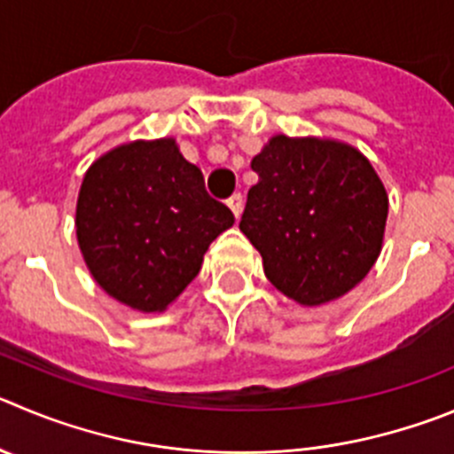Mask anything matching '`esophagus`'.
Segmentation results:
<instances>
[{"mask_svg": "<svg viewBox=\"0 0 454 454\" xmlns=\"http://www.w3.org/2000/svg\"><path fill=\"white\" fill-rule=\"evenodd\" d=\"M228 207H231V213H232V217L235 219H239V215H241V207H244V199H241V194H232L231 199H228Z\"/></svg>", "mask_w": 454, "mask_h": 454, "instance_id": "34e87169", "label": "esophagus"}]
</instances>
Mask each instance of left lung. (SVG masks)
I'll return each mask as SVG.
<instances>
[{
    "instance_id": "8db88e82",
    "label": "left lung",
    "mask_w": 454,
    "mask_h": 454,
    "mask_svg": "<svg viewBox=\"0 0 454 454\" xmlns=\"http://www.w3.org/2000/svg\"><path fill=\"white\" fill-rule=\"evenodd\" d=\"M239 231L260 251L264 275L302 307L349 294L376 264L387 190L361 150L336 138L275 134L251 160Z\"/></svg>"
}]
</instances>
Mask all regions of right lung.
Returning a JSON list of instances; mask_svg holds the SVG:
<instances>
[{
	"label": "right lung",
	"mask_w": 454,
	"mask_h": 454,
	"mask_svg": "<svg viewBox=\"0 0 454 454\" xmlns=\"http://www.w3.org/2000/svg\"><path fill=\"white\" fill-rule=\"evenodd\" d=\"M176 138L129 141L93 160L75 203L91 278L125 307L160 313L197 278L207 247L232 226Z\"/></svg>",
	"instance_id": "add662e5"
}]
</instances>
